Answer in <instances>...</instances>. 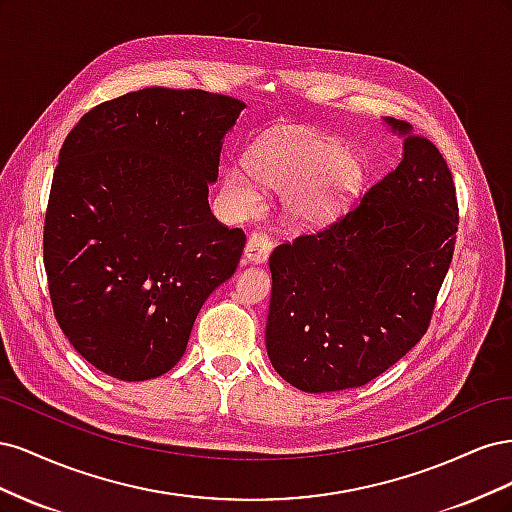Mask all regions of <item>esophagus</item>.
<instances>
[{
    "label": "esophagus",
    "instance_id": "34e87169",
    "mask_svg": "<svg viewBox=\"0 0 512 512\" xmlns=\"http://www.w3.org/2000/svg\"><path fill=\"white\" fill-rule=\"evenodd\" d=\"M273 241L265 232H254V235L245 243V260L247 262H265L271 254Z\"/></svg>",
    "mask_w": 512,
    "mask_h": 512
}]
</instances>
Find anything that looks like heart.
Wrapping results in <instances>:
<instances>
[{
    "label": "heart",
    "mask_w": 512,
    "mask_h": 512,
    "mask_svg": "<svg viewBox=\"0 0 512 512\" xmlns=\"http://www.w3.org/2000/svg\"><path fill=\"white\" fill-rule=\"evenodd\" d=\"M250 173L273 188H286V209L297 222L329 220L361 190L365 168L361 158L337 138L316 130L288 128L260 136L245 156ZM224 188L232 205L252 211L260 194L239 168H230Z\"/></svg>",
    "instance_id": "obj_1"
}]
</instances>
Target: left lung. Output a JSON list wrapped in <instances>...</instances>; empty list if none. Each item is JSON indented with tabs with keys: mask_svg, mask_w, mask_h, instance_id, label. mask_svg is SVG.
Instances as JSON below:
<instances>
[{
	"mask_svg": "<svg viewBox=\"0 0 512 512\" xmlns=\"http://www.w3.org/2000/svg\"><path fill=\"white\" fill-rule=\"evenodd\" d=\"M406 134L404 160L331 224L277 245L267 352L307 393L363 386L427 333L451 267L459 207L451 168Z\"/></svg>",
	"mask_w": 512,
	"mask_h": 512,
	"instance_id": "1",
	"label": "left lung"
}]
</instances>
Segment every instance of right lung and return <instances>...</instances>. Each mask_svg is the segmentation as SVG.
<instances>
[{"label":"right lung","mask_w":512,"mask_h":512,"mask_svg":"<svg viewBox=\"0 0 512 512\" xmlns=\"http://www.w3.org/2000/svg\"><path fill=\"white\" fill-rule=\"evenodd\" d=\"M243 100L145 87L85 113L59 149L44 215L53 314L85 361L158 378L183 356L209 294L245 245L209 209Z\"/></svg>","instance_id":"obj_1"}]
</instances>
